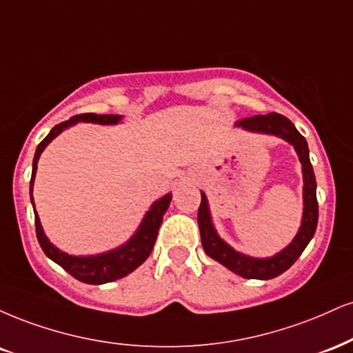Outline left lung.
<instances>
[{
    "label": "left lung",
    "instance_id": "obj_1",
    "mask_svg": "<svg viewBox=\"0 0 353 353\" xmlns=\"http://www.w3.org/2000/svg\"><path fill=\"white\" fill-rule=\"evenodd\" d=\"M236 126L252 133L273 134L284 139L294 146L298 152L301 164H303V177H304V210H303V222H301L298 235L291 241L286 248L276 253L270 258H253L248 254H243L236 250H233L230 245L225 243L220 239L214 223H212L209 202H207L205 194H202V202L199 207L197 222L201 228L202 246L205 253L225 268L233 271L235 274L246 279H271L284 273L288 268L294 265V261L301 256L304 248L314 236L317 228V219H319V207H317L316 197V176H314L311 159H309V148L307 141L303 134L296 130V126L288 120L286 117L279 113L268 114H256V117L245 118L235 123Z\"/></svg>",
    "mask_w": 353,
    "mask_h": 353
}]
</instances>
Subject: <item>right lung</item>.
<instances>
[{
	"instance_id": "obj_1",
	"label": "right lung",
	"mask_w": 353,
	"mask_h": 353,
	"mask_svg": "<svg viewBox=\"0 0 353 353\" xmlns=\"http://www.w3.org/2000/svg\"><path fill=\"white\" fill-rule=\"evenodd\" d=\"M121 114H95V113H83V114H75L70 120L59 123L55 125L50 133L46 136L44 139L37 146L36 154H34L32 161V176H31V185H29V192H31V202L34 207V199H32V188H34V177H36L37 171V161H39L41 152L46 150V146L52 141L55 136H59L63 130H67L69 126L75 125V123L83 121V123H97V125H118L121 121ZM172 195L165 194L164 197H161L159 201H156L151 205V209L146 212L141 225L138 227V230L131 239L126 241L125 245L118 246V248L110 250L107 253L93 254V256H72L69 253H63L62 250H59L57 246L50 243L48 236H46L44 230H42V225L39 220V215L34 210V217H36V235L39 240V245L50 260L57 263L59 266H62L67 273L74 276L79 281L87 283V284H103V283H112L114 279H120L123 276L130 274L131 271H134L139 265H143L146 261V258L150 256L152 252V246L158 239V232L163 222V215L168 210L169 203H171Z\"/></svg>"
}]
</instances>
